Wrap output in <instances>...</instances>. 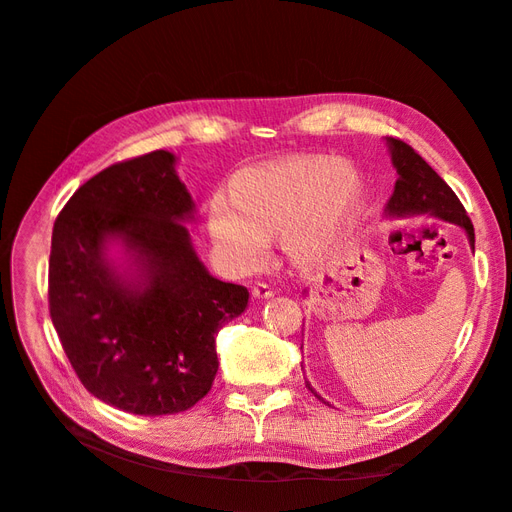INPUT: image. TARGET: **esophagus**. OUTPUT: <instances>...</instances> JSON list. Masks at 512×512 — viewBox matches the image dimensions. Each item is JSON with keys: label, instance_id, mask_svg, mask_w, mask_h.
Returning <instances> with one entry per match:
<instances>
[{"label": "esophagus", "instance_id": "esophagus-1", "mask_svg": "<svg viewBox=\"0 0 512 512\" xmlns=\"http://www.w3.org/2000/svg\"><path fill=\"white\" fill-rule=\"evenodd\" d=\"M252 294H254V299H258V301H267V299L275 297V290L269 284H265V282H258L252 288Z\"/></svg>", "mask_w": 512, "mask_h": 512}]
</instances>
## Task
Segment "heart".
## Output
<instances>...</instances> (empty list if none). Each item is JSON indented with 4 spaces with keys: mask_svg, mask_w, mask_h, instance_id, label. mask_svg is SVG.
<instances>
[{
    "mask_svg": "<svg viewBox=\"0 0 512 512\" xmlns=\"http://www.w3.org/2000/svg\"><path fill=\"white\" fill-rule=\"evenodd\" d=\"M363 192L361 177L344 162L301 156L245 170L232 194L211 200V228L239 271H254L269 256V237L305 265L342 237Z\"/></svg>",
    "mask_w": 512,
    "mask_h": 512,
    "instance_id": "b5f03b06",
    "label": "heart"
}]
</instances>
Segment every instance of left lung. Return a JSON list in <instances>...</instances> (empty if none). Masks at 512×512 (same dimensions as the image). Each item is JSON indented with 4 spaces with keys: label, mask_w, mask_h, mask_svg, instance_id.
I'll return each mask as SVG.
<instances>
[{
    "label": "left lung",
    "mask_w": 512,
    "mask_h": 512,
    "mask_svg": "<svg viewBox=\"0 0 512 512\" xmlns=\"http://www.w3.org/2000/svg\"><path fill=\"white\" fill-rule=\"evenodd\" d=\"M386 145H389L391 162L397 170L395 190L389 203H386V215H391V218H408V215L429 213L433 218L466 230L470 247L474 250V226L466 209H463L459 198L448 188L446 181L404 141L389 136L386 138ZM307 389L320 401H324L309 382Z\"/></svg>",
    "instance_id": "left-lung-1"
}]
</instances>
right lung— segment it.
I'll list each match as a JSON object with an SVG mask.
<instances>
[{
    "label": "right lung",
    "mask_w": 512,
    "mask_h": 512,
    "mask_svg": "<svg viewBox=\"0 0 512 512\" xmlns=\"http://www.w3.org/2000/svg\"><path fill=\"white\" fill-rule=\"evenodd\" d=\"M175 164L160 149L104 168L72 194L51 241L49 307L72 369L104 404L143 416L211 391L215 335L250 299L200 262L183 224L196 205Z\"/></svg>",
    "instance_id": "add662e5"
}]
</instances>
